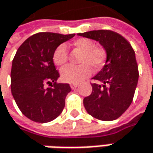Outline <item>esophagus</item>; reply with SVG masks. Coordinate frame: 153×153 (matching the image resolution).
Segmentation results:
<instances>
[{
  "label": "esophagus",
  "mask_w": 153,
  "mask_h": 153,
  "mask_svg": "<svg viewBox=\"0 0 153 153\" xmlns=\"http://www.w3.org/2000/svg\"><path fill=\"white\" fill-rule=\"evenodd\" d=\"M70 86H71V89H75L76 88H77V87H78V83H71Z\"/></svg>",
  "instance_id": "obj_1"
}]
</instances>
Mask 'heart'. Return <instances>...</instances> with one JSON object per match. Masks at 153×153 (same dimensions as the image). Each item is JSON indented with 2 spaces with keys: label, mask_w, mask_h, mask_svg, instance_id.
Wrapping results in <instances>:
<instances>
[{
  "label": "heart",
  "mask_w": 153,
  "mask_h": 153,
  "mask_svg": "<svg viewBox=\"0 0 153 153\" xmlns=\"http://www.w3.org/2000/svg\"><path fill=\"white\" fill-rule=\"evenodd\" d=\"M74 51L80 53L78 66H68L61 71V78L68 83H77L91 75V68L100 70L106 60V51L100 46H95L91 40L80 38L71 43ZM54 65L62 67L68 61V51L65 45H59L53 55Z\"/></svg>",
  "instance_id": "1"
}]
</instances>
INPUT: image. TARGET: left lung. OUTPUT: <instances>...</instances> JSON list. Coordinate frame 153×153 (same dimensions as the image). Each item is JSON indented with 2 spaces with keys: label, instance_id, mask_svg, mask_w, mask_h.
Segmentation results:
<instances>
[{
  "label": "left lung",
  "instance_id": "1",
  "mask_svg": "<svg viewBox=\"0 0 153 153\" xmlns=\"http://www.w3.org/2000/svg\"><path fill=\"white\" fill-rule=\"evenodd\" d=\"M78 36L99 42L106 51L104 67L92 79L91 94L84 98L88 113L102 121L118 118L132 103L138 83V65L130 43L118 33L99 30Z\"/></svg>",
  "mask_w": 153,
  "mask_h": 153
}]
</instances>
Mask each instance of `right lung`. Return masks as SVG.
Instances as JSON below:
<instances>
[{
    "label": "right lung",
    "instance_id": "obj_1",
    "mask_svg": "<svg viewBox=\"0 0 153 153\" xmlns=\"http://www.w3.org/2000/svg\"><path fill=\"white\" fill-rule=\"evenodd\" d=\"M75 34L41 32L26 39L15 54L11 71V91L21 112L36 123H48L58 117L71 88L57 83L59 74L53 55L59 45ZM48 84L51 87L46 89Z\"/></svg>",
    "mask_w": 153,
    "mask_h": 153
}]
</instances>
